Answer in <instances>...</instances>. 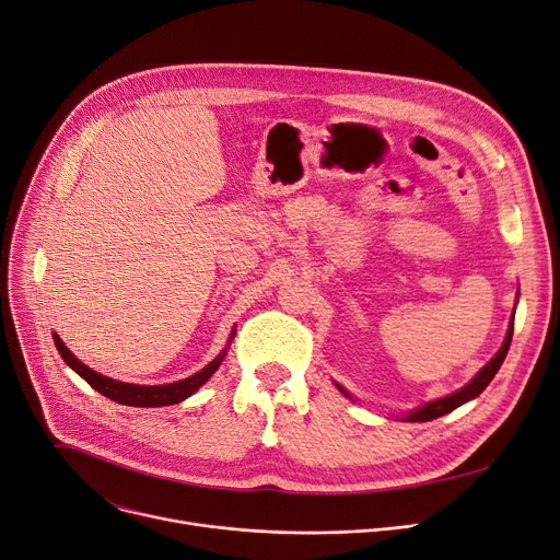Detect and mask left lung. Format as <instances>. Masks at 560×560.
Listing matches in <instances>:
<instances>
[{"instance_id": "obj_1", "label": "left lung", "mask_w": 560, "mask_h": 560, "mask_svg": "<svg viewBox=\"0 0 560 560\" xmlns=\"http://www.w3.org/2000/svg\"><path fill=\"white\" fill-rule=\"evenodd\" d=\"M511 340H513V319H511V329H509V334H506V340H504L502 349L497 351L494 359H492L472 381H469V384H467L465 388H460L458 393H454V395H450V397L429 401L427 406H422V408L413 410V413H410V416H406V420H408V422H429V420H435V418L445 416V413H452V410L458 408L460 404L479 397V395L486 390V386L492 381V376L497 374V370L502 368V363H504V359H506V354H509ZM338 388H340V386H338ZM340 393H345V388H340ZM345 395H347V393H345Z\"/></svg>"}]
</instances>
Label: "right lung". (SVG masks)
<instances>
[{
	"label": "right lung",
	"instance_id": "add662e5",
	"mask_svg": "<svg viewBox=\"0 0 560 560\" xmlns=\"http://www.w3.org/2000/svg\"><path fill=\"white\" fill-rule=\"evenodd\" d=\"M54 342H56V349H58V354H61V359L83 381H88V384H91V388H95L97 393H102L110 401L125 404V406H147V408H150V406L154 408V406L179 404L186 397H190L199 386H203L206 381L213 376V372L220 368V363H222V359L226 354V349H224L222 354L215 361H211L209 365H206L201 372H197V374H192V376H188L184 381H176V384H167V386H136V384H122V381L108 378V376L91 370L88 365H83L56 334H54Z\"/></svg>",
	"mask_w": 560,
	"mask_h": 560
}]
</instances>
